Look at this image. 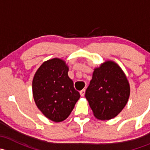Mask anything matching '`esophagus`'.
<instances>
[{
    "label": "esophagus",
    "instance_id": "1",
    "mask_svg": "<svg viewBox=\"0 0 150 150\" xmlns=\"http://www.w3.org/2000/svg\"><path fill=\"white\" fill-rule=\"evenodd\" d=\"M85 92H86V89H83L80 91V94H81V96H85Z\"/></svg>",
    "mask_w": 150,
    "mask_h": 150
}]
</instances>
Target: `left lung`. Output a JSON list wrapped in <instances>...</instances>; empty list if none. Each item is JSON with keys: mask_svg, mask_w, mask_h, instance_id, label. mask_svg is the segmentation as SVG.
I'll return each instance as SVG.
<instances>
[{"mask_svg": "<svg viewBox=\"0 0 150 150\" xmlns=\"http://www.w3.org/2000/svg\"><path fill=\"white\" fill-rule=\"evenodd\" d=\"M130 85L120 67L108 60L94 69L86 98L95 117L110 120L117 115L128 102Z\"/></svg>", "mask_w": 150, "mask_h": 150, "instance_id": "obj_1", "label": "left lung"}]
</instances>
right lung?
Wrapping results in <instances>:
<instances>
[{
	"label": "right lung",
	"mask_w": 150,
	"mask_h": 150,
	"mask_svg": "<svg viewBox=\"0 0 150 150\" xmlns=\"http://www.w3.org/2000/svg\"><path fill=\"white\" fill-rule=\"evenodd\" d=\"M68 71L65 61L54 58L40 65L33 80L36 106L47 118L56 122L67 118L80 98Z\"/></svg>",
	"instance_id": "obj_1"
}]
</instances>
